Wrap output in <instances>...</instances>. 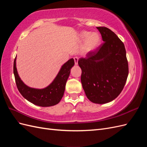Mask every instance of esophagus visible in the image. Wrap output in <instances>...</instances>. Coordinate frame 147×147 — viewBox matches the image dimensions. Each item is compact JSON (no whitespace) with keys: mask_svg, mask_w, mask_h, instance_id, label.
Segmentation results:
<instances>
[{"mask_svg":"<svg viewBox=\"0 0 147 147\" xmlns=\"http://www.w3.org/2000/svg\"><path fill=\"white\" fill-rule=\"evenodd\" d=\"M74 61H75V64L77 65L78 64V57H74Z\"/></svg>","mask_w":147,"mask_h":147,"instance_id":"34e87169","label":"esophagus"}]
</instances>
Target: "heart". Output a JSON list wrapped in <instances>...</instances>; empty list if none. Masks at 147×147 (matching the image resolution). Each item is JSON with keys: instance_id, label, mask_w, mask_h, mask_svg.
I'll return each instance as SVG.
<instances>
[{"instance_id": "heart-1", "label": "heart", "mask_w": 147, "mask_h": 147, "mask_svg": "<svg viewBox=\"0 0 147 147\" xmlns=\"http://www.w3.org/2000/svg\"><path fill=\"white\" fill-rule=\"evenodd\" d=\"M80 37L82 40H84L82 46V50L85 53H89L95 51L99 46L101 37L99 33L92 32L88 31H83Z\"/></svg>"}]
</instances>
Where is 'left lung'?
Wrapping results in <instances>:
<instances>
[{
	"label": "left lung",
	"mask_w": 147,
	"mask_h": 147,
	"mask_svg": "<svg viewBox=\"0 0 147 147\" xmlns=\"http://www.w3.org/2000/svg\"><path fill=\"white\" fill-rule=\"evenodd\" d=\"M104 43L96 50L78 59L82 69L81 82L88 99L103 104L119 96L125 85L129 73L124 43L113 31L97 27Z\"/></svg>",
	"instance_id": "left-lung-1"
}]
</instances>
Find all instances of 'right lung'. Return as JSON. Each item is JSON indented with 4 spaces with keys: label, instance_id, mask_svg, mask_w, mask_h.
<instances>
[{
    "label": "right lung",
    "instance_id": "obj_1",
    "mask_svg": "<svg viewBox=\"0 0 147 147\" xmlns=\"http://www.w3.org/2000/svg\"><path fill=\"white\" fill-rule=\"evenodd\" d=\"M16 58L13 64V73L18 90L24 98L31 103L40 107H50L59 103L63 97L65 84L69 77L70 69L74 65V59H69L61 67L53 82L43 89L30 88L21 80L16 67Z\"/></svg>",
    "mask_w": 147,
    "mask_h": 147
}]
</instances>
